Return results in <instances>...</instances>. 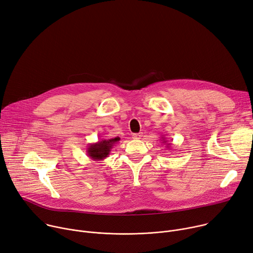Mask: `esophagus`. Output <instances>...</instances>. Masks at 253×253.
<instances>
[{
  "label": "esophagus",
  "instance_id": "1",
  "mask_svg": "<svg viewBox=\"0 0 253 253\" xmlns=\"http://www.w3.org/2000/svg\"><path fill=\"white\" fill-rule=\"evenodd\" d=\"M141 137H142V133H134L132 135V138H134V139H140Z\"/></svg>",
  "mask_w": 253,
  "mask_h": 253
}]
</instances>
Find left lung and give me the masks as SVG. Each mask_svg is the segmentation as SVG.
Instances as JSON below:
<instances>
[{
  "instance_id": "8db88e82",
  "label": "left lung",
  "mask_w": 253,
  "mask_h": 253,
  "mask_svg": "<svg viewBox=\"0 0 253 253\" xmlns=\"http://www.w3.org/2000/svg\"><path fill=\"white\" fill-rule=\"evenodd\" d=\"M162 143H164L168 148H170L171 147V144L167 140V138H166V137H162Z\"/></svg>"
}]
</instances>
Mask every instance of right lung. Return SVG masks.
I'll list each match as a JSON object with an SVG mask.
<instances>
[{
	"mask_svg": "<svg viewBox=\"0 0 253 253\" xmlns=\"http://www.w3.org/2000/svg\"><path fill=\"white\" fill-rule=\"evenodd\" d=\"M120 140L119 137H115L111 139H102L96 143L88 144L86 148L87 156L94 160V162H100L104 160L111 152L113 146Z\"/></svg>",
	"mask_w": 253,
	"mask_h": 253,
	"instance_id": "add662e5",
	"label": "right lung"
}]
</instances>
